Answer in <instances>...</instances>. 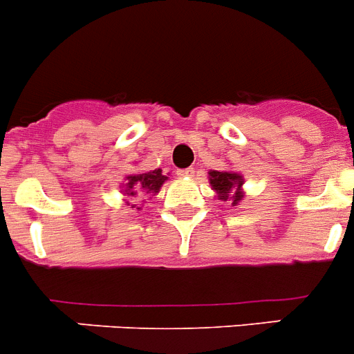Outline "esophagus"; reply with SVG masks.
<instances>
[{
    "label": "esophagus",
    "instance_id": "esophagus-1",
    "mask_svg": "<svg viewBox=\"0 0 354 354\" xmlns=\"http://www.w3.org/2000/svg\"><path fill=\"white\" fill-rule=\"evenodd\" d=\"M194 173H195L194 167H187V169H180V171H178V176L190 178V176H194Z\"/></svg>",
    "mask_w": 354,
    "mask_h": 354
}]
</instances>
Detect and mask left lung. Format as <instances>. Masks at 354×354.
I'll return each mask as SVG.
<instances>
[{"label": "left lung", "mask_w": 354, "mask_h": 354, "mask_svg": "<svg viewBox=\"0 0 354 354\" xmlns=\"http://www.w3.org/2000/svg\"><path fill=\"white\" fill-rule=\"evenodd\" d=\"M209 185L216 192L218 201L230 202L232 205H240L245 197L243 192V176L235 171H209Z\"/></svg>", "instance_id": "obj_1"}]
</instances>
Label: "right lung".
Instances as JSON below:
<instances>
[{"label":"right lung","mask_w":354,"mask_h":354,"mask_svg":"<svg viewBox=\"0 0 354 354\" xmlns=\"http://www.w3.org/2000/svg\"><path fill=\"white\" fill-rule=\"evenodd\" d=\"M164 181H167V176H164L162 169L145 171V173L138 174H128V176L124 178V183L121 185L122 201H124L126 205L142 209L143 204H131V201H135L140 195H157L160 187L164 185Z\"/></svg>","instance_id":"1"}]
</instances>
